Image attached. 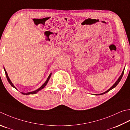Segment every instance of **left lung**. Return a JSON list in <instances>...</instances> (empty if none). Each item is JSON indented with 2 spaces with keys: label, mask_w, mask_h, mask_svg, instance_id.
Returning <instances> with one entry per match:
<instances>
[{
  "label": "left lung",
  "mask_w": 130,
  "mask_h": 130,
  "mask_svg": "<svg viewBox=\"0 0 130 130\" xmlns=\"http://www.w3.org/2000/svg\"><path fill=\"white\" fill-rule=\"evenodd\" d=\"M124 69H123V72H122V74H121V75H120V77H119V78L118 79H117V80L116 81V82H115V83L114 84V85L111 86V87L109 89V90H108L107 91H106L105 92H103V93H99V94H95V95H103V94H104V93H106V92H109V91H110L111 90H112L113 88H115L117 86V85L119 83V82H120L121 81V79H122V77H123V74H124Z\"/></svg>",
  "instance_id": "left-lung-1"
}]
</instances>
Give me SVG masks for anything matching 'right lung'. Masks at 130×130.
Segmentation results:
<instances>
[{
	"label": "right lung",
	"instance_id": "add662e5",
	"mask_svg": "<svg viewBox=\"0 0 130 130\" xmlns=\"http://www.w3.org/2000/svg\"><path fill=\"white\" fill-rule=\"evenodd\" d=\"M4 70L5 73H6V77H7V80H8V82L9 83L10 85H11L12 87H13V88H14L15 89H16V90H17V89L16 88V87H15V86L13 85V84L12 83V82H11V80H10V79H9V77H8V74H7V72H6V69H5L4 67ZM51 75H52V73H51L49 75V76H48V78L47 79L46 81H45V82L44 83H43V85H42V86H41V87H39V88H38V89H37V90H35V91H31V92H27V93H25V92H21V93H22V94H23V95H34V94L37 93L38 92H39V91L41 90L42 89H43V88H44V87H45V86L47 85V84L48 83V81H49L50 79V77H51Z\"/></svg>",
	"mask_w": 130,
	"mask_h": 130
}]
</instances>
